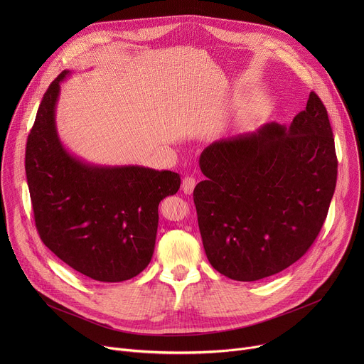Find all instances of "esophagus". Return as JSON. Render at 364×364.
<instances>
[{
  "mask_svg": "<svg viewBox=\"0 0 364 364\" xmlns=\"http://www.w3.org/2000/svg\"><path fill=\"white\" fill-rule=\"evenodd\" d=\"M196 184H197L196 178H194V177H191V176H187V177H184V178H183L181 188H183V191H184L186 194H191V193H193V190H194V187H196Z\"/></svg>",
  "mask_w": 364,
  "mask_h": 364,
  "instance_id": "34e87169",
  "label": "esophagus"
}]
</instances>
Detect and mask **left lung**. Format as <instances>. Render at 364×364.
<instances>
[{
    "mask_svg": "<svg viewBox=\"0 0 364 364\" xmlns=\"http://www.w3.org/2000/svg\"><path fill=\"white\" fill-rule=\"evenodd\" d=\"M207 180L193 193L210 265L257 281L294 262L317 239L337 183L328 114L316 92L289 127L267 124L220 139L200 155Z\"/></svg>",
    "mask_w": 364,
    "mask_h": 364,
    "instance_id": "8db88e82",
    "label": "left lung"
}]
</instances>
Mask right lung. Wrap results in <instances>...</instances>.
Instances as JSON below:
<instances>
[{"mask_svg":"<svg viewBox=\"0 0 364 364\" xmlns=\"http://www.w3.org/2000/svg\"><path fill=\"white\" fill-rule=\"evenodd\" d=\"M62 72L47 87L27 138L26 174L43 243L75 271L100 282L142 272L152 257L159 204L180 176L139 166L100 167L69 154L56 131Z\"/></svg>","mask_w":364,"mask_h":364,"instance_id":"right-lung-1","label":"right lung"}]
</instances>
